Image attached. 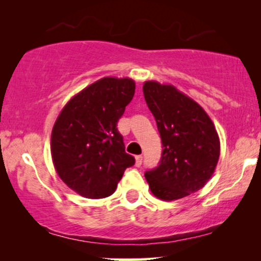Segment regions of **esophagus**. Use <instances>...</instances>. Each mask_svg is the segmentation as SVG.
<instances>
[{"label": "esophagus", "mask_w": 261, "mask_h": 261, "mask_svg": "<svg viewBox=\"0 0 261 261\" xmlns=\"http://www.w3.org/2000/svg\"><path fill=\"white\" fill-rule=\"evenodd\" d=\"M141 164H142V155H136V157H135V166L140 167Z\"/></svg>", "instance_id": "1"}]
</instances>
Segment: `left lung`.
<instances>
[{
	"instance_id": "obj_1",
	"label": "left lung",
	"mask_w": 261,
	"mask_h": 261,
	"mask_svg": "<svg viewBox=\"0 0 261 261\" xmlns=\"http://www.w3.org/2000/svg\"><path fill=\"white\" fill-rule=\"evenodd\" d=\"M143 95L160 131V164L145 173L155 197L178 200L200 190L214 174L220 139L214 122L195 100L172 85L143 83Z\"/></svg>"
}]
</instances>
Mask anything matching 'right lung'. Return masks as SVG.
I'll list each match as a JSON object with an SVG mask.
<instances>
[{
    "instance_id": "obj_1",
    "label": "right lung",
    "mask_w": 261,
    "mask_h": 261,
    "mask_svg": "<svg viewBox=\"0 0 261 261\" xmlns=\"http://www.w3.org/2000/svg\"><path fill=\"white\" fill-rule=\"evenodd\" d=\"M134 94L131 79L104 77L71 98L56 119L54 166L62 181L87 199L112 195L135 164L116 127Z\"/></svg>"
}]
</instances>
